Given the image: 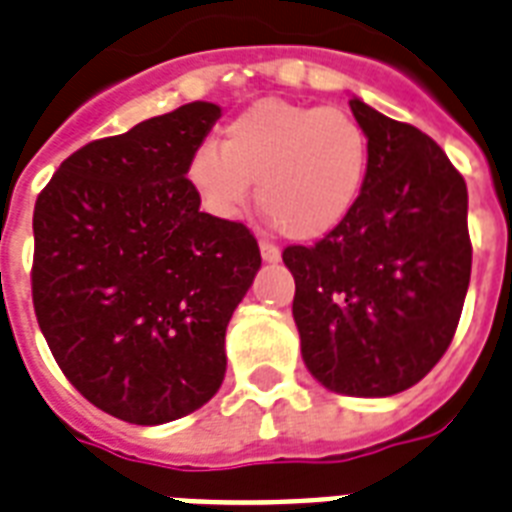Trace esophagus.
Wrapping results in <instances>:
<instances>
[{"label": "esophagus", "mask_w": 512, "mask_h": 512, "mask_svg": "<svg viewBox=\"0 0 512 512\" xmlns=\"http://www.w3.org/2000/svg\"><path fill=\"white\" fill-rule=\"evenodd\" d=\"M261 248V259L269 261V264H275V261H280V251H277L275 245H269V243H259Z\"/></svg>", "instance_id": "obj_1"}]
</instances>
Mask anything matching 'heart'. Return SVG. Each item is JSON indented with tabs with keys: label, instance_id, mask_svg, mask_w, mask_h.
Here are the masks:
<instances>
[{
	"label": "heart",
	"instance_id": "b5f03b06",
	"mask_svg": "<svg viewBox=\"0 0 512 512\" xmlns=\"http://www.w3.org/2000/svg\"><path fill=\"white\" fill-rule=\"evenodd\" d=\"M368 176V138L342 109L264 98L248 106L186 162V181L205 211L232 221L251 200L299 243L323 240L358 205Z\"/></svg>",
	"mask_w": 512,
	"mask_h": 512
}]
</instances>
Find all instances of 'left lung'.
<instances>
[{
	"instance_id": "1",
	"label": "left lung",
	"mask_w": 512,
	"mask_h": 512,
	"mask_svg": "<svg viewBox=\"0 0 512 512\" xmlns=\"http://www.w3.org/2000/svg\"><path fill=\"white\" fill-rule=\"evenodd\" d=\"M368 176L342 227L288 245L301 358L323 387L387 398L425 379L457 331L473 245L467 186L433 138L360 98Z\"/></svg>"
}]
</instances>
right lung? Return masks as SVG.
I'll use <instances>...</instances> for the list:
<instances>
[{"label":"right lung","instance_id":"1","mask_svg":"<svg viewBox=\"0 0 512 512\" xmlns=\"http://www.w3.org/2000/svg\"><path fill=\"white\" fill-rule=\"evenodd\" d=\"M219 117L194 101L90 141L34 205L47 347L93 406L130 425L173 422L219 392L229 318L261 267L251 229L202 213L186 181Z\"/></svg>","mask_w":512,"mask_h":512}]
</instances>
